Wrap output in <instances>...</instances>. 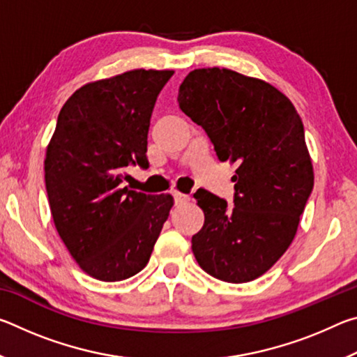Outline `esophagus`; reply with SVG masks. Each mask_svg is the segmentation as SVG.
Masks as SVG:
<instances>
[{"instance_id": "1", "label": "esophagus", "mask_w": 357, "mask_h": 357, "mask_svg": "<svg viewBox=\"0 0 357 357\" xmlns=\"http://www.w3.org/2000/svg\"><path fill=\"white\" fill-rule=\"evenodd\" d=\"M173 198H174V203H176V204H183L185 202H189V195H185V193H181L178 190L173 192Z\"/></svg>"}]
</instances>
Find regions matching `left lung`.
<instances>
[{"label":"left lung","mask_w":357,"mask_h":357,"mask_svg":"<svg viewBox=\"0 0 357 357\" xmlns=\"http://www.w3.org/2000/svg\"><path fill=\"white\" fill-rule=\"evenodd\" d=\"M178 104L206 132L219 160L238 165L233 204L206 190L193 195L204 213L193 255L215 279L250 282L285 253L312 193L304 126L279 89L229 69L192 70Z\"/></svg>","instance_id":"left-lung-1"}]
</instances>
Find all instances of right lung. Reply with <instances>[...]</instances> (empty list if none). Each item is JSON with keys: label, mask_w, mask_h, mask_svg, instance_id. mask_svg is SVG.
<instances>
[{"label": "right lung", "mask_w": 357, "mask_h": 357, "mask_svg": "<svg viewBox=\"0 0 357 357\" xmlns=\"http://www.w3.org/2000/svg\"><path fill=\"white\" fill-rule=\"evenodd\" d=\"M173 70L126 72L88 83L58 114L45 157L53 222L72 258L104 282L148 264L173 197L123 187L128 167L148 168V130L157 96Z\"/></svg>", "instance_id": "add662e5"}]
</instances>
